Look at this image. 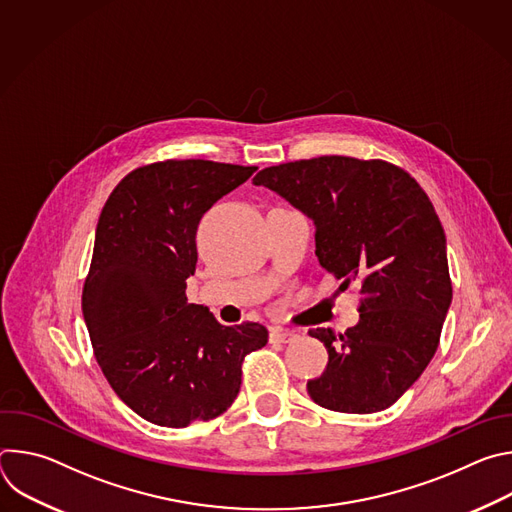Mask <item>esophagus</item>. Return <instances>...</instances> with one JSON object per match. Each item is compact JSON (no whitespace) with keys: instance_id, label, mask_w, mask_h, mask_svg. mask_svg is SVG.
I'll return each instance as SVG.
<instances>
[{"instance_id":"1","label":"esophagus","mask_w":512,"mask_h":512,"mask_svg":"<svg viewBox=\"0 0 512 512\" xmlns=\"http://www.w3.org/2000/svg\"><path fill=\"white\" fill-rule=\"evenodd\" d=\"M298 334L296 332H291V330H283V328H271L269 330V340L271 342H281V344H285V342H291L294 340Z\"/></svg>"}]
</instances>
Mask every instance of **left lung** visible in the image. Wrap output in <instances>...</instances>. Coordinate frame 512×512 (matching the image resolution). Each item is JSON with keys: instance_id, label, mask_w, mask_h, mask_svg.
<instances>
[{"instance_id": "obj_1", "label": "left lung", "mask_w": 512, "mask_h": 512, "mask_svg": "<svg viewBox=\"0 0 512 512\" xmlns=\"http://www.w3.org/2000/svg\"><path fill=\"white\" fill-rule=\"evenodd\" d=\"M253 184L312 218L318 261L340 289L360 285L356 326L310 330L328 350L310 397L340 413L391 407L433 358L452 304L446 233L431 200L405 170L346 156L271 166Z\"/></svg>"}]
</instances>
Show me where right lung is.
I'll use <instances>...</instances> for the list:
<instances>
[{
	"label": "right lung",
	"instance_id": "obj_1",
	"mask_svg": "<svg viewBox=\"0 0 512 512\" xmlns=\"http://www.w3.org/2000/svg\"><path fill=\"white\" fill-rule=\"evenodd\" d=\"M255 170L156 162L129 172L101 210L83 287L85 324L111 389L156 425L186 427L225 413L239 395L245 356L267 344L265 326H223L186 298L202 214Z\"/></svg>",
	"mask_w": 512,
	"mask_h": 512
}]
</instances>
